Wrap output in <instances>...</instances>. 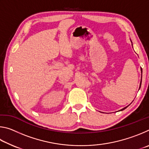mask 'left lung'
I'll list each match as a JSON object with an SVG mask.
<instances>
[{
    "label": "left lung",
    "mask_w": 149,
    "mask_h": 149,
    "mask_svg": "<svg viewBox=\"0 0 149 149\" xmlns=\"http://www.w3.org/2000/svg\"><path fill=\"white\" fill-rule=\"evenodd\" d=\"M141 81H142V69H141V83H140V85H139V89H140V88H141ZM129 105H130V104H129ZM129 105H128V106H129ZM128 106H127V107H125V108H123L122 109H121V110H120V111H122V110H124V109H125L126 108L128 107Z\"/></svg>",
    "instance_id": "1"
}]
</instances>
